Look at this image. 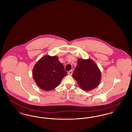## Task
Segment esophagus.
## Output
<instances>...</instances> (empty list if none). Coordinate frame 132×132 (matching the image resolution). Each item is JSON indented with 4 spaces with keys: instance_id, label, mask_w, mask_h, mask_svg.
I'll use <instances>...</instances> for the list:
<instances>
[{
    "instance_id": "1",
    "label": "esophagus",
    "mask_w": 132,
    "mask_h": 132,
    "mask_svg": "<svg viewBox=\"0 0 132 132\" xmlns=\"http://www.w3.org/2000/svg\"><path fill=\"white\" fill-rule=\"evenodd\" d=\"M72 73H73L72 70H70V71H69V72H68V74L69 75H71L72 74Z\"/></svg>"
}]
</instances>
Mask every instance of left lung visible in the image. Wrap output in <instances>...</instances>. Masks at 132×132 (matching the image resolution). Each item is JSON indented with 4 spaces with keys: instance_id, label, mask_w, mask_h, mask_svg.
Masks as SVG:
<instances>
[{
    "instance_id": "obj_1",
    "label": "left lung",
    "mask_w": 132,
    "mask_h": 132,
    "mask_svg": "<svg viewBox=\"0 0 132 132\" xmlns=\"http://www.w3.org/2000/svg\"><path fill=\"white\" fill-rule=\"evenodd\" d=\"M72 76L79 86L86 91L96 88L101 82V71L94 61L90 59L79 58Z\"/></svg>"
}]
</instances>
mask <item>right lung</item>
I'll list each match as a JSON object with an SVG mask.
<instances>
[{"mask_svg": "<svg viewBox=\"0 0 132 132\" xmlns=\"http://www.w3.org/2000/svg\"><path fill=\"white\" fill-rule=\"evenodd\" d=\"M67 74L58 57L48 55L42 57L32 70L33 78L37 85L46 91L56 88Z\"/></svg>", "mask_w": 132, "mask_h": 132, "instance_id": "right-lung-1", "label": "right lung"}]
</instances>
